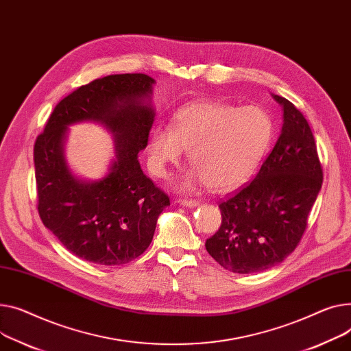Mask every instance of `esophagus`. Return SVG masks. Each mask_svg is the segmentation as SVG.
<instances>
[{"label": "esophagus", "instance_id": "34e87169", "mask_svg": "<svg viewBox=\"0 0 351 351\" xmlns=\"http://www.w3.org/2000/svg\"><path fill=\"white\" fill-rule=\"evenodd\" d=\"M178 203L184 206V207H196V206H199V202L193 200V199H179Z\"/></svg>", "mask_w": 351, "mask_h": 351}]
</instances>
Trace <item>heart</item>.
<instances>
[{
    "instance_id": "obj_1",
    "label": "heart",
    "mask_w": 351,
    "mask_h": 351,
    "mask_svg": "<svg viewBox=\"0 0 351 351\" xmlns=\"http://www.w3.org/2000/svg\"><path fill=\"white\" fill-rule=\"evenodd\" d=\"M274 136V121L261 107H237L202 101L179 110L172 127L155 125L149 131V167L158 178L178 165L183 149L196 172L183 188L204 180L206 186L226 192L244 183L258 167Z\"/></svg>"
}]
</instances>
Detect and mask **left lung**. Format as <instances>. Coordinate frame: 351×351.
Masks as SVG:
<instances>
[{
  "instance_id": "obj_1",
  "label": "left lung",
  "mask_w": 351,
  "mask_h": 351,
  "mask_svg": "<svg viewBox=\"0 0 351 351\" xmlns=\"http://www.w3.org/2000/svg\"><path fill=\"white\" fill-rule=\"evenodd\" d=\"M278 141L256 176L219 204L221 226L206 240V250L236 274L265 271L298 247L323 182L312 130L287 99Z\"/></svg>"
}]
</instances>
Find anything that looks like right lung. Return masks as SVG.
I'll list each match as a JSON object with an SVG mask.
<instances>
[{"label": "right lung", "mask_w": 351, "mask_h": 351, "mask_svg": "<svg viewBox=\"0 0 351 351\" xmlns=\"http://www.w3.org/2000/svg\"><path fill=\"white\" fill-rule=\"evenodd\" d=\"M154 83L143 73L93 80L56 104L36 138L39 217L79 258L106 267L138 258L152 241L162 210L171 204L138 162L154 124ZM82 121L100 122L116 136V160L100 181L77 180L64 159L66 127Z\"/></svg>", "instance_id": "right-lung-1"}]
</instances>
